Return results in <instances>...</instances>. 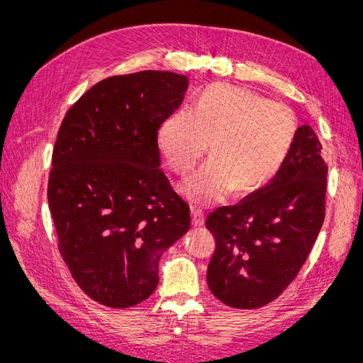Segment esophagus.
<instances>
[{
  "label": "esophagus",
  "mask_w": 363,
  "mask_h": 363,
  "mask_svg": "<svg viewBox=\"0 0 363 363\" xmlns=\"http://www.w3.org/2000/svg\"><path fill=\"white\" fill-rule=\"evenodd\" d=\"M191 218H192V225L195 227H200L204 224V213L201 208H196V207H192L191 208Z\"/></svg>",
  "instance_id": "esophagus-1"
}]
</instances>
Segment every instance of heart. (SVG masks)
<instances>
[{
	"label": "heart",
	"instance_id": "1",
	"mask_svg": "<svg viewBox=\"0 0 363 363\" xmlns=\"http://www.w3.org/2000/svg\"><path fill=\"white\" fill-rule=\"evenodd\" d=\"M298 131L288 104L267 100L244 86H207L192 112L180 108L159 128L157 144L172 171L186 174L211 159L183 183L195 204L223 201L233 189L250 192L269 182L286 159Z\"/></svg>",
	"mask_w": 363,
	"mask_h": 363
}]
</instances>
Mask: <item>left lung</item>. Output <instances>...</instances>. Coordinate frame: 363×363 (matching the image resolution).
<instances>
[{
	"mask_svg": "<svg viewBox=\"0 0 363 363\" xmlns=\"http://www.w3.org/2000/svg\"><path fill=\"white\" fill-rule=\"evenodd\" d=\"M309 125L296 131L279 172L236 206L206 219L215 238L207 284L219 301L259 309L298 276L325 218L328 167Z\"/></svg>",
	"mask_w": 363,
	"mask_h": 363,
	"instance_id": "left-lung-1",
	"label": "left lung"
}]
</instances>
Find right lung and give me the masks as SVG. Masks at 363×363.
Wrapping results in <instances>:
<instances>
[{"instance_id":"obj_1","label":"right lung","mask_w":363,"mask_h":363,"mask_svg":"<svg viewBox=\"0 0 363 363\" xmlns=\"http://www.w3.org/2000/svg\"><path fill=\"white\" fill-rule=\"evenodd\" d=\"M186 87L169 71L107 77L59 127L47 191L57 247L75 283L103 306L147 300L163 251L189 230V206L159 168L157 145Z\"/></svg>"}]
</instances>
